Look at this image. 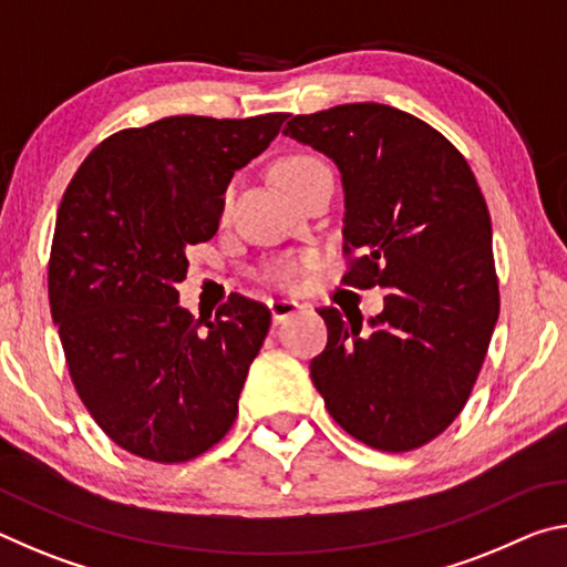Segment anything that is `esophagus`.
I'll use <instances>...</instances> for the list:
<instances>
[{"label":"esophagus","instance_id":"34e87169","mask_svg":"<svg viewBox=\"0 0 567 567\" xmlns=\"http://www.w3.org/2000/svg\"><path fill=\"white\" fill-rule=\"evenodd\" d=\"M267 307H270V312H272V322H275V324H280V322H285V320L295 318V315L302 310V305H300V302L287 300V297H277V300H270V302H267Z\"/></svg>","mask_w":567,"mask_h":567}]
</instances>
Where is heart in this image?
Masks as SVG:
<instances>
[{"label": "heart", "mask_w": 567, "mask_h": 567, "mask_svg": "<svg viewBox=\"0 0 567 567\" xmlns=\"http://www.w3.org/2000/svg\"><path fill=\"white\" fill-rule=\"evenodd\" d=\"M324 169L322 162L318 157H310V155H290L277 162L275 167V177L280 185L290 192V195H295L297 189H300L307 179H310L315 172ZM233 197H235V187H227L225 189V197H223V213H227L229 205H233ZM295 265L290 262H282L277 265L272 270V277L277 282H290L295 277Z\"/></svg>", "instance_id": "heart-1"}]
</instances>
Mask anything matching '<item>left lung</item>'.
Here are the masks:
<instances>
[{"instance_id": "left-lung-1", "label": "left lung", "mask_w": 567, "mask_h": 567, "mask_svg": "<svg viewBox=\"0 0 567 567\" xmlns=\"http://www.w3.org/2000/svg\"><path fill=\"white\" fill-rule=\"evenodd\" d=\"M282 132L340 169L344 252H360L344 282L388 292L370 330L322 307L310 378L352 437L408 453L465 408L501 312L485 197L443 134L388 104L297 114Z\"/></svg>"}]
</instances>
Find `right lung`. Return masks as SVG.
I'll list each match as a JSON object with an SVG mask.
<instances>
[{
  "label": "right lung",
  "instance_id": "obj_1",
  "mask_svg": "<svg viewBox=\"0 0 567 567\" xmlns=\"http://www.w3.org/2000/svg\"><path fill=\"white\" fill-rule=\"evenodd\" d=\"M285 120L182 114L122 130L64 192L50 255L52 320L76 395L132 455L185 463L233 427L270 310L233 295L215 320H195L177 285L187 247L217 233L229 179Z\"/></svg>",
  "mask_w": 567,
  "mask_h": 567
}]
</instances>
